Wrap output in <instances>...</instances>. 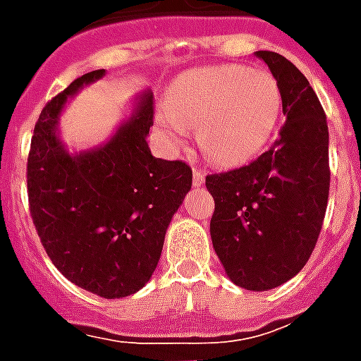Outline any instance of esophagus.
Returning <instances> with one entry per match:
<instances>
[{
  "label": "esophagus",
  "instance_id": "34e87169",
  "mask_svg": "<svg viewBox=\"0 0 361 361\" xmlns=\"http://www.w3.org/2000/svg\"><path fill=\"white\" fill-rule=\"evenodd\" d=\"M204 181V172L201 168H193V185L199 188V185H203Z\"/></svg>",
  "mask_w": 361,
  "mask_h": 361
}]
</instances>
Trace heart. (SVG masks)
<instances>
[{
    "instance_id": "obj_1",
    "label": "heart",
    "mask_w": 361,
    "mask_h": 361,
    "mask_svg": "<svg viewBox=\"0 0 361 361\" xmlns=\"http://www.w3.org/2000/svg\"><path fill=\"white\" fill-rule=\"evenodd\" d=\"M282 96L276 79L242 66L203 67L181 75L166 96L160 118L170 137L195 129L212 162L242 164L257 154L279 123Z\"/></svg>"
}]
</instances>
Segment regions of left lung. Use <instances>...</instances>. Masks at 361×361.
<instances>
[{
    "label": "left lung",
    "mask_w": 361,
    "mask_h": 361,
    "mask_svg": "<svg viewBox=\"0 0 361 361\" xmlns=\"http://www.w3.org/2000/svg\"><path fill=\"white\" fill-rule=\"evenodd\" d=\"M276 79L286 123L253 162L209 173L214 197L212 247L230 280L245 290H271L310 261L323 228L331 168L329 127L315 90L276 51H257Z\"/></svg>",
    "instance_id": "1"
}]
</instances>
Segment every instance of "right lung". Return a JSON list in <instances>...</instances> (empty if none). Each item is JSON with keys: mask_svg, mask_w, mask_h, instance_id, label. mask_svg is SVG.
<instances>
[{"mask_svg": "<svg viewBox=\"0 0 361 361\" xmlns=\"http://www.w3.org/2000/svg\"><path fill=\"white\" fill-rule=\"evenodd\" d=\"M102 75L104 69L85 73L44 106L30 141L27 191L36 232L56 269L82 290L114 300L150 280L193 172L181 160L152 157V92L139 98L133 116L100 149L67 152L56 133L59 111Z\"/></svg>", "mask_w": 361, "mask_h": 361, "instance_id": "add662e5", "label": "right lung"}]
</instances>
